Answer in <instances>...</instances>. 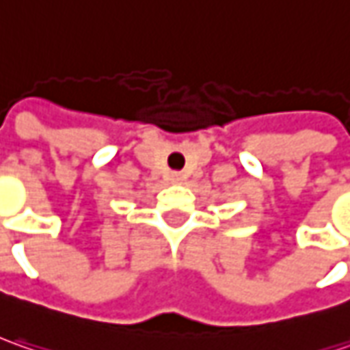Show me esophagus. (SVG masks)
Segmentation results:
<instances>
[{
  "label": "esophagus",
  "instance_id": "esophagus-1",
  "mask_svg": "<svg viewBox=\"0 0 350 350\" xmlns=\"http://www.w3.org/2000/svg\"><path fill=\"white\" fill-rule=\"evenodd\" d=\"M182 180H184V176L180 174V172H172V174H170V182H172V184H180Z\"/></svg>",
  "mask_w": 350,
  "mask_h": 350
}]
</instances>
